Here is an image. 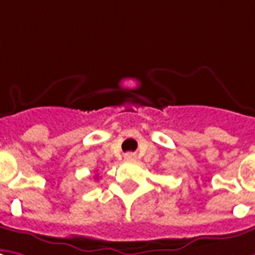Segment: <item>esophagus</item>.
I'll return each instance as SVG.
<instances>
[{
    "label": "esophagus",
    "mask_w": 255,
    "mask_h": 255,
    "mask_svg": "<svg viewBox=\"0 0 255 255\" xmlns=\"http://www.w3.org/2000/svg\"><path fill=\"white\" fill-rule=\"evenodd\" d=\"M126 160H134L135 159V153H131V152H129V153H126Z\"/></svg>",
    "instance_id": "1"
}]
</instances>
